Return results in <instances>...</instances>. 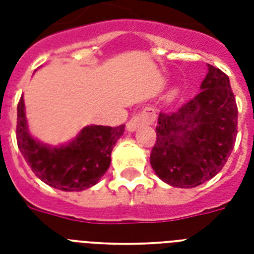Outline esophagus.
Returning <instances> with one entry per match:
<instances>
[{
	"label": "esophagus",
	"instance_id": "esophagus-1",
	"mask_svg": "<svg viewBox=\"0 0 254 254\" xmlns=\"http://www.w3.org/2000/svg\"><path fill=\"white\" fill-rule=\"evenodd\" d=\"M155 117H157V115H155V111L153 108H143L142 111L133 115V117L127 121V129L129 131H134L137 127H139L143 124L154 123Z\"/></svg>",
	"mask_w": 254,
	"mask_h": 254
}]
</instances>
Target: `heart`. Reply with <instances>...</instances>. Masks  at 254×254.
Segmentation results:
<instances>
[{
    "instance_id": "b5f03b06",
    "label": "heart",
    "mask_w": 254,
    "mask_h": 254,
    "mask_svg": "<svg viewBox=\"0 0 254 254\" xmlns=\"http://www.w3.org/2000/svg\"><path fill=\"white\" fill-rule=\"evenodd\" d=\"M178 96V89H174V91H171L169 93V100H173L174 97H177Z\"/></svg>"
}]
</instances>
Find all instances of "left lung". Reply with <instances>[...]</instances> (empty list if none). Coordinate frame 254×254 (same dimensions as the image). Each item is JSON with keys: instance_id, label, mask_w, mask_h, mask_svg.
Returning a JSON list of instances; mask_svg holds the SVG:
<instances>
[{"instance_id": "obj_1", "label": "left lung", "mask_w": 254, "mask_h": 254, "mask_svg": "<svg viewBox=\"0 0 254 254\" xmlns=\"http://www.w3.org/2000/svg\"><path fill=\"white\" fill-rule=\"evenodd\" d=\"M201 91L175 112H161L150 165L163 182L192 189L224 166L236 142L237 105L229 77L208 64Z\"/></svg>"}]
</instances>
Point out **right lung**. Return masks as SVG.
Returning <instances> with one entry per match:
<instances>
[{
  "instance_id": "right-lung-1",
  "label": "right lung",
  "mask_w": 254,
  "mask_h": 254,
  "mask_svg": "<svg viewBox=\"0 0 254 254\" xmlns=\"http://www.w3.org/2000/svg\"><path fill=\"white\" fill-rule=\"evenodd\" d=\"M125 125H91L67 145L51 147L31 137L23 96L17 107V143L33 173L46 185L62 191H83L100 181L111 165V153Z\"/></svg>"
}]
</instances>
